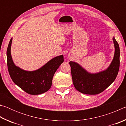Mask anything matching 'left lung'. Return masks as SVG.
I'll use <instances>...</instances> for the list:
<instances>
[{
	"instance_id": "1",
	"label": "left lung",
	"mask_w": 126,
	"mask_h": 126,
	"mask_svg": "<svg viewBox=\"0 0 126 126\" xmlns=\"http://www.w3.org/2000/svg\"><path fill=\"white\" fill-rule=\"evenodd\" d=\"M113 41L115 48L113 59L109 67L103 71L91 73L78 63L70 62L73 85L78 91L86 94H97L114 82L119 71L120 50L114 37Z\"/></svg>"
}]
</instances>
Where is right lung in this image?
I'll list each match as a JSON object with an SVG mask.
<instances>
[{
	"label": "right lung",
	"mask_w": 126,
	"mask_h": 126,
	"mask_svg": "<svg viewBox=\"0 0 126 126\" xmlns=\"http://www.w3.org/2000/svg\"><path fill=\"white\" fill-rule=\"evenodd\" d=\"M12 39L11 38L7 50L8 71L12 80L30 94L38 95L47 92L52 86L55 72L64 62L63 55L52 58L35 71H25L15 65L13 61L11 55Z\"/></svg>",
	"instance_id": "obj_1"
}]
</instances>
